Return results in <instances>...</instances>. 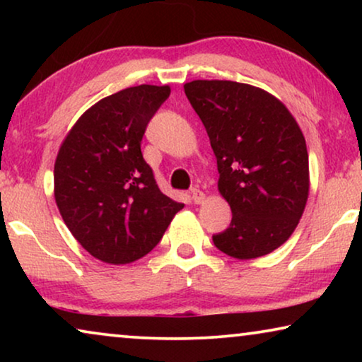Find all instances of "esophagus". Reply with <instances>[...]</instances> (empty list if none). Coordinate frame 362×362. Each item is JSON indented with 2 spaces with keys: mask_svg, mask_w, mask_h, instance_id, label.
Instances as JSON below:
<instances>
[{
  "mask_svg": "<svg viewBox=\"0 0 362 362\" xmlns=\"http://www.w3.org/2000/svg\"><path fill=\"white\" fill-rule=\"evenodd\" d=\"M191 194H192V201H194L196 204H202V202H204V199H206L204 192H202L201 189H197V187H192Z\"/></svg>",
  "mask_w": 362,
  "mask_h": 362,
  "instance_id": "34e87169",
  "label": "esophagus"
}]
</instances>
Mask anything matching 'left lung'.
<instances>
[{
	"label": "left lung",
	"mask_w": 362,
	"mask_h": 362,
	"mask_svg": "<svg viewBox=\"0 0 362 362\" xmlns=\"http://www.w3.org/2000/svg\"><path fill=\"white\" fill-rule=\"evenodd\" d=\"M217 160L230 226L214 245L239 260L267 255L288 240L310 191L308 151L298 123L272 93L232 81L185 83Z\"/></svg>",
	"instance_id": "obj_1"
}]
</instances>
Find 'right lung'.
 <instances>
[{
  "label": "right lung",
  "instance_id": "add662e5",
  "mask_svg": "<svg viewBox=\"0 0 362 362\" xmlns=\"http://www.w3.org/2000/svg\"><path fill=\"white\" fill-rule=\"evenodd\" d=\"M168 86L128 87L92 105L59 148L54 197L78 244L105 264H132L155 249L185 204L158 187L143 160L148 122Z\"/></svg>",
  "mask_w": 362,
  "mask_h": 362
}]
</instances>
